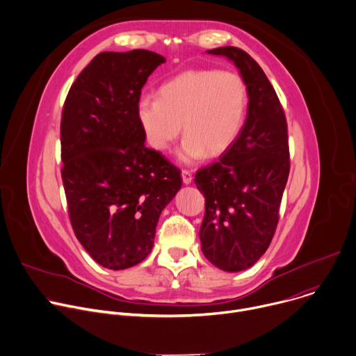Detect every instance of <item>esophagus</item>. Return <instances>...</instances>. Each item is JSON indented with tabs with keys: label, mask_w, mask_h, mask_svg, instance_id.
I'll list each match as a JSON object with an SVG mask.
<instances>
[{
	"label": "esophagus",
	"mask_w": 356,
	"mask_h": 356,
	"mask_svg": "<svg viewBox=\"0 0 356 356\" xmlns=\"http://www.w3.org/2000/svg\"><path fill=\"white\" fill-rule=\"evenodd\" d=\"M181 179H183L184 184H190L193 181V176H191V173L188 170H183L181 172Z\"/></svg>",
	"instance_id": "34e87169"
}]
</instances>
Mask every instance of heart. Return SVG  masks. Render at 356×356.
Listing matches in <instances>:
<instances>
[{
  "mask_svg": "<svg viewBox=\"0 0 356 356\" xmlns=\"http://www.w3.org/2000/svg\"><path fill=\"white\" fill-rule=\"evenodd\" d=\"M248 108V87L234 72L188 70L163 83L159 98L145 95L138 120L147 143L168 152L181 132L186 135L179 159L193 163L217 156L238 138Z\"/></svg>",
  "mask_w": 356,
  "mask_h": 356,
  "instance_id": "b5f03b06",
  "label": "heart"
}]
</instances>
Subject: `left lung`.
<instances>
[{
  "label": "left lung",
  "mask_w": 356,
  "mask_h": 356,
  "mask_svg": "<svg viewBox=\"0 0 356 356\" xmlns=\"http://www.w3.org/2000/svg\"><path fill=\"white\" fill-rule=\"evenodd\" d=\"M207 54L238 67L249 103L235 142L218 162L195 173V186L206 197L201 250L214 266L241 272L259 261L277 227L290 172L287 124L273 86L246 52L224 46Z\"/></svg>",
  "instance_id": "obj_1"
}]
</instances>
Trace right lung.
<instances>
[{
    "instance_id": "right-lung-1",
    "label": "right lung",
    "mask_w": 356,
    "mask_h": 356,
    "mask_svg": "<svg viewBox=\"0 0 356 356\" xmlns=\"http://www.w3.org/2000/svg\"><path fill=\"white\" fill-rule=\"evenodd\" d=\"M166 59L145 49L98 54L77 76L60 124L62 179L73 231L103 268L140 264L154 248L180 170L145 146L140 90Z\"/></svg>"
}]
</instances>
